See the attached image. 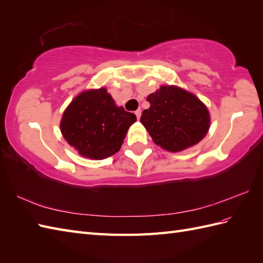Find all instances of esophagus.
I'll return each mask as SVG.
<instances>
[{"instance_id": "34e87169", "label": "esophagus", "mask_w": 263, "mask_h": 263, "mask_svg": "<svg viewBox=\"0 0 263 263\" xmlns=\"http://www.w3.org/2000/svg\"><path fill=\"white\" fill-rule=\"evenodd\" d=\"M135 114L137 115V119H138V120L140 119V116H141V109H137V110L135 111Z\"/></svg>"}]
</instances>
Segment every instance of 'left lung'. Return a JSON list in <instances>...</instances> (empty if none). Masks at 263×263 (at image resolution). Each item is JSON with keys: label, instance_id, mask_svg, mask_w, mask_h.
<instances>
[{"label": "left lung", "instance_id": "obj_1", "mask_svg": "<svg viewBox=\"0 0 263 263\" xmlns=\"http://www.w3.org/2000/svg\"><path fill=\"white\" fill-rule=\"evenodd\" d=\"M147 100L150 107L142 111L140 122L153 141L167 152H183L208 133L209 110L194 93L177 86H161Z\"/></svg>", "mask_w": 263, "mask_h": 263}]
</instances>
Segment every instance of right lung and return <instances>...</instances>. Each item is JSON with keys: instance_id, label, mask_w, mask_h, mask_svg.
<instances>
[{"instance_id": "obj_1", "label": "right lung", "mask_w": 263, "mask_h": 263, "mask_svg": "<svg viewBox=\"0 0 263 263\" xmlns=\"http://www.w3.org/2000/svg\"><path fill=\"white\" fill-rule=\"evenodd\" d=\"M136 121L135 114L115 104L107 89H88L65 108L60 128L80 156L102 160L119 152Z\"/></svg>"}]
</instances>
